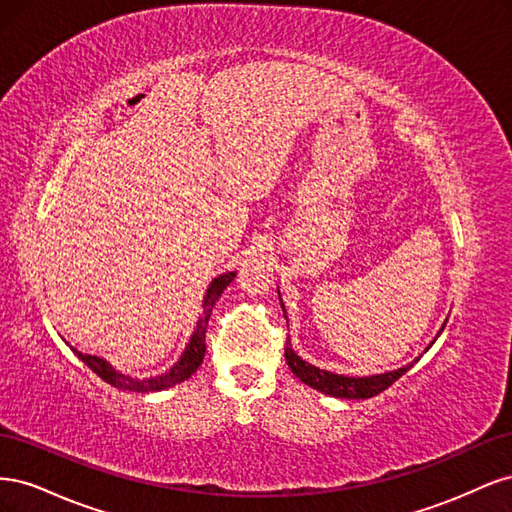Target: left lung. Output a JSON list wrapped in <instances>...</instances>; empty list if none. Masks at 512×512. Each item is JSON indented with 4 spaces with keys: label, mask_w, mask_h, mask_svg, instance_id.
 Returning a JSON list of instances; mask_svg holds the SVG:
<instances>
[{
    "label": "left lung",
    "mask_w": 512,
    "mask_h": 512,
    "mask_svg": "<svg viewBox=\"0 0 512 512\" xmlns=\"http://www.w3.org/2000/svg\"><path fill=\"white\" fill-rule=\"evenodd\" d=\"M284 354H286V363H288L290 371L301 382H305L307 386H312V389H316V391H320L324 395L339 397V399H369V397H374V395L382 393L384 389H389V386L395 380H399L412 367V363H410V365H404V367H399V369L386 371V374L365 376V378H350V376L333 374V371L320 369V367H316L312 363L303 361L301 356L292 350L290 339L286 342Z\"/></svg>",
    "instance_id": "1"
}]
</instances>
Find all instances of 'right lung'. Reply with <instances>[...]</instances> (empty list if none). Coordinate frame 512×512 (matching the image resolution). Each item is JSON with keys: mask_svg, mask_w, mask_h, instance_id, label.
I'll return each mask as SVG.
<instances>
[{"mask_svg": "<svg viewBox=\"0 0 512 512\" xmlns=\"http://www.w3.org/2000/svg\"><path fill=\"white\" fill-rule=\"evenodd\" d=\"M237 271H228V273H222L220 277H215V280L209 284L207 288V294H205V301H203V314H200L198 322H196V329L190 337V344L185 346L181 359L170 367L166 374L162 376H156V378H145V380H136V378H130V376H123L119 374V371L113 369L111 363H106L104 359H100V356H94V354H83L76 348H72V352L79 356V359L94 371V374H98L104 382H108L111 386H115V389H121V391H136V393H151V391H162V389H170V386H175L183 380H188L194 371L200 367V363H203L205 359V352H207V346H205V333H207V324H209V318H211V312L215 307V301H218L222 297V292L226 290V286L235 280Z\"/></svg>", "mask_w": 512, "mask_h": 512, "instance_id": "obj_1", "label": "right lung"}]
</instances>
